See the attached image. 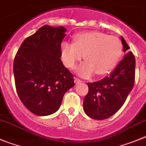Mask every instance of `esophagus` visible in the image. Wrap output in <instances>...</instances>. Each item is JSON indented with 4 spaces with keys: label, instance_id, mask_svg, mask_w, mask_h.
<instances>
[{
    "label": "esophagus",
    "instance_id": "34e87169",
    "mask_svg": "<svg viewBox=\"0 0 146 146\" xmlns=\"http://www.w3.org/2000/svg\"><path fill=\"white\" fill-rule=\"evenodd\" d=\"M74 82L76 83V84H80V83H81L82 82V80H80V79H78V78H77V77H75V78H74Z\"/></svg>",
    "mask_w": 146,
    "mask_h": 146
}]
</instances>
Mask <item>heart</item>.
I'll return each instance as SVG.
<instances>
[{
  "label": "heart",
  "instance_id": "b5f03b06",
  "mask_svg": "<svg viewBox=\"0 0 146 146\" xmlns=\"http://www.w3.org/2000/svg\"><path fill=\"white\" fill-rule=\"evenodd\" d=\"M61 51L64 63L71 69L84 56L86 62L77 69L82 77H89L95 72L98 76H105L117 66L123 46L117 37L100 31H87L76 34L74 44L62 43Z\"/></svg>",
  "mask_w": 146,
  "mask_h": 146
}]
</instances>
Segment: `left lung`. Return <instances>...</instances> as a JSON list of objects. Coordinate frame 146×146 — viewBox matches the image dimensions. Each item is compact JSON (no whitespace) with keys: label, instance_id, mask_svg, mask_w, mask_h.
I'll list each match as a JSON object with an SVG mask.
<instances>
[{"label":"left lung","instance_id":"8db88e82","mask_svg":"<svg viewBox=\"0 0 146 146\" xmlns=\"http://www.w3.org/2000/svg\"><path fill=\"white\" fill-rule=\"evenodd\" d=\"M124 58L109 76L100 81L88 82L89 92L83 102L87 115L95 120H104L121 108L131 92L135 82V59L123 36Z\"/></svg>","mask_w":146,"mask_h":146}]
</instances>
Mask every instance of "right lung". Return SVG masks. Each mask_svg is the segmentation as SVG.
Returning <instances> with one entry per match:
<instances>
[{"instance_id": "add662e5", "label": "right lung", "mask_w": 146, "mask_h": 146, "mask_svg": "<svg viewBox=\"0 0 146 146\" xmlns=\"http://www.w3.org/2000/svg\"><path fill=\"white\" fill-rule=\"evenodd\" d=\"M66 31L63 26H43L23 41L15 56L16 92L25 107L36 115L56 112L65 93L75 84L60 59Z\"/></svg>"}]
</instances>
